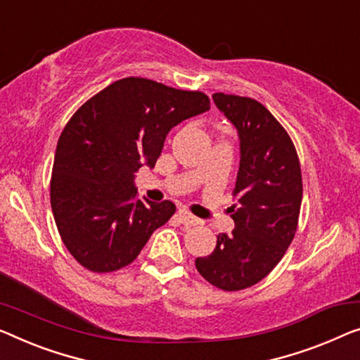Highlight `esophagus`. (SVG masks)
<instances>
[{"instance_id": "1", "label": "esophagus", "mask_w": 360, "mask_h": 360, "mask_svg": "<svg viewBox=\"0 0 360 360\" xmlns=\"http://www.w3.org/2000/svg\"><path fill=\"white\" fill-rule=\"evenodd\" d=\"M178 217L184 226H195V224L200 223V219L194 217V214H192L189 210H186V208H181V210L178 212Z\"/></svg>"}]
</instances>
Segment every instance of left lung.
Instances as JSON below:
<instances>
[{"label": "left lung", "mask_w": 360, "mask_h": 360, "mask_svg": "<svg viewBox=\"0 0 360 360\" xmlns=\"http://www.w3.org/2000/svg\"><path fill=\"white\" fill-rule=\"evenodd\" d=\"M214 105L238 129L240 162L231 207L236 228L219 234L208 257L195 266L223 291L250 288L286 254L297 229L302 202L296 147L276 117L249 96L214 94Z\"/></svg>", "instance_id": "obj_1"}]
</instances>
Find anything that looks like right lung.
<instances>
[{"instance_id":"add662e5","label":"right lung","mask_w":360,"mask_h":360,"mask_svg":"<svg viewBox=\"0 0 360 360\" xmlns=\"http://www.w3.org/2000/svg\"><path fill=\"white\" fill-rule=\"evenodd\" d=\"M207 110L205 94L126 77L74 112L58 141L50 197L63 243L84 268L129 265L173 217V202L139 200L134 173L153 168L171 129Z\"/></svg>"}]
</instances>
